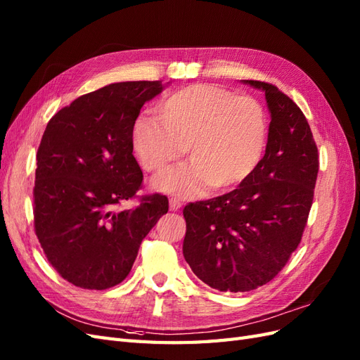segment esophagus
<instances>
[{"label":"esophagus","instance_id":"34e87169","mask_svg":"<svg viewBox=\"0 0 360 360\" xmlns=\"http://www.w3.org/2000/svg\"><path fill=\"white\" fill-rule=\"evenodd\" d=\"M169 205H170V211H179L181 207H182V202L179 199H176V198H172L169 200Z\"/></svg>","mask_w":360,"mask_h":360}]
</instances>
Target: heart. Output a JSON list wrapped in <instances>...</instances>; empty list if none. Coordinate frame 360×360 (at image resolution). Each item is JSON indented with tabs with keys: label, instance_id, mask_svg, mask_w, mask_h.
Segmentation results:
<instances>
[{
	"label": "heart",
	"instance_id": "1",
	"mask_svg": "<svg viewBox=\"0 0 360 360\" xmlns=\"http://www.w3.org/2000/svg\"><path fill=\"white\" fill-rule=\"evenodd\" d=\"M157 117L141 116L132 143L141 166L158 173L188 153L190 164L164 172L158 190L196 198L205 190L237 187L258 166L266 141V117L252 96L220 86L193 84L169 95Z\"/></svg>",
	"mask_w": 360,
	"mask_h": 360
}]
</instances>
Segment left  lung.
Segmentation results:
<instances>
[{
    "instance_id": "8db88e82",
    "label": "left lung",
    "mask_w": 360,
    "mask_h": 360,
    "mask_svg": "<svg viewBox=\"0 0 360 360\" xmlns=\"http://www.w3.org/2000/svg\"><path fill=\"white\" fill-rule=\"evenodd\" d=\"M271 112L265 155L238 188L184 208V258L211 288L245 292L269 283L299 248L320 162L309 123L295 102L265 81Z\"/></svg>"
}]
</instances>
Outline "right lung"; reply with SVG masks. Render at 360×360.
Instances as JSON below:
<instances>
[{
	"mask_svg": "<svg viewBox=\"0 0 360 360\" xmlns=\"http://www.w3.org/2000/svg\"><path fill=\"white\" fill-rule=\"evenodd\" d=\"M161 81H127L79 96L51 117L37 149L34 232L48 262L84 290L129 274L140 244L169 211L162 194L141 196L132 127Z\"/></svg>",
	"mask_w": 360,
	"mask_h": 360,
	"instance_id": "obj_1",
	"label": "right lung"
}]
</instances>
